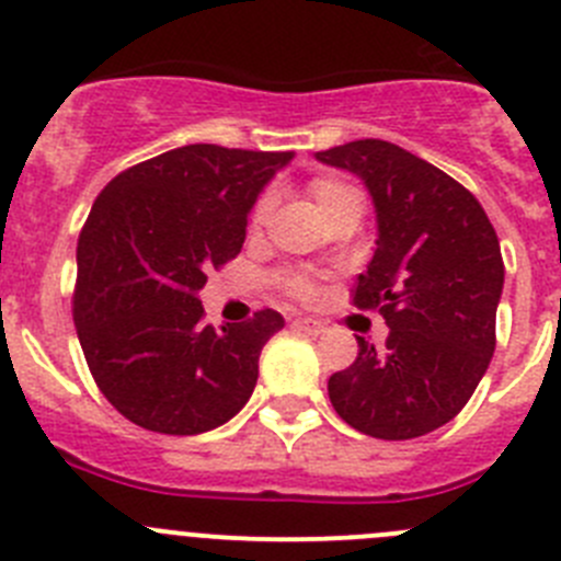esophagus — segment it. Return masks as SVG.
<instances>
[{"label": "esophagus", "instance_id": "esophagus-1", "mask_svg": "<svg viewBox=\"0 0 561 561\" xmlns=\"http://www.w3.org/2000/svg\"><path fill=\"white\" fill-rule=\"evenodd\" d=\"M293 330L307 332V335H321V332H324V324L316 321V318H296V321H293Z\"/></svg>", "mask_w": 561, "mask_h": 561}]
</instances>
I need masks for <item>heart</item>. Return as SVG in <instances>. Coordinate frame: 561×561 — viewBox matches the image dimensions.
<instances>
[{"label": "heart", "instance_id": "b5f03b06", "mask_svg": "<svg viewBox=\"0 0 561 561\" xmlns=\"http://www.w3.org/2000/svg\"><path fill=\"white\" fill-rule=\"evenodd\" d=\"M310 195H312V201L318 204V209L324 211V209H330V206L341 204V201L355 198L357 193L352 190L350 184H343V181L330 179V175H321V179L310 181ZM268 211H271V195H262L254 206V215H251L254 226H260L262 220L268 218ZM282 285H285V290L290 293V296H296V299H312V293H316V285H312V279L307 274L285 276V279H282Z\"/></svg>", "mask_w": 561, "mask_h": 561}]
</instances>
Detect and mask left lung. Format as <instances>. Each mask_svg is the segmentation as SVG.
Returning <instances> with one entry per match:
<instances>
[{
    "instance_id": "8db88e82",
    "label": "left lung",
    "mask_w": 561,
    "mask_h": 561,
    "mask_svg": "<svg viewBox=\"0 0 561 561\" xmlns=\"http://www.w3.org/2000/svg\"><path fill=\"white\" fill-rule=\"evenodd\" d=\"M316 159L355 173L375 201L377 249L355 307L388 324L382 350L357 337L355 363L330 377V402L366 436H425L467 405L492 360L497 234L467 186L400 145L357 139Z\"/></svg>"
}]
</instances>
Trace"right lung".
<instances>
[{
	"instance_id": "right-lung-1",
	"label": "right lung",
	"mask_w": 561,
	"mask_h": 561,
	"mask_svg": "<svg viewBox=\"0 0 561 561\" xmlns=\"http://www.w3.org/2000/svg\"><path fill=\"white\" fill-rule=\"evenodd\" d=\"M290 150L186 145L108 181L78 240L72 316L105 400L134 425L195 436L249 402L276 310L204 324L206 271L245 243L249 211Z\"/></svg>"
}]
</instances>
